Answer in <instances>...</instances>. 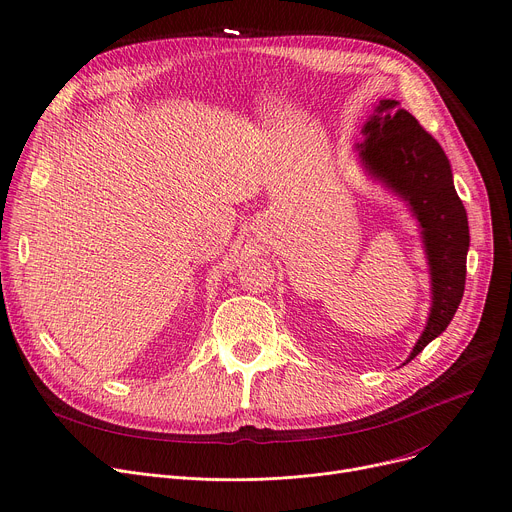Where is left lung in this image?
<instances>
[{"label": "left lung", "instance_id": "1", "mask_svg": "<svg viewBox=\"0 0 512 512\" xmlns=\"http://www.w3.org/2000/svg\"><path fill=\"white\" fill-rule=\"evenodd\" d=\"M363 134L361 164L411 207L432 276V307L409 363L448 328L461 305L469 251L467 211L456 195L444 149L398 101L382 99Z\"/></svg>", "mask_w": 512, "mask_h": 512}]
</instances>
